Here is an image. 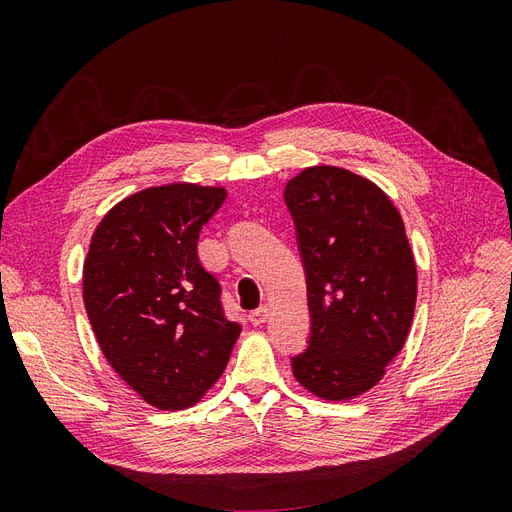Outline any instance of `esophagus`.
I'll return each instance as SVG.
<instances>
[{"label":"esophagus","mask_w":512,"mask_h":512,"mask_svg":"<svg viewBox=\"0 0 512 512\" xmlns=\"http://www.w3.org/2000/svg\"><path fill=\"white\" fill-rule=\"evenodd\" d=\"M267 316H269V309L267 307H258V309H254V312H250V322L254 324V327H258V324L267 322Z\"/></svg>","instance_id":"esophagus-1"}]
</instances>
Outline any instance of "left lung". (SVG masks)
<instances>
[{
    "label": "left lung",
    "mask_w": 512,
    "mask_h": 512,
    "mask_svg": "<svg viewBox=\"0 0 512 512\" xmlns=\"http://www.w3.org/2000/svg\"><path fill=\"white\" fill-rule=\"evenodd\" d=\"M312 331L292 374L322 399L369 391L404 348L416 265L401 215L376 183L312 166L288 181Z\"/></svg>",
    "instance_id": "obj_1"
}]
</instances>
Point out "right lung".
<instances>
[{
	"label": "right lung",
	"instance_id": "obj_1",
	"mask_svg": "<svg viewBox=\"0 0 512 512\" xmlns=\"http://www.w3.org/2000/svg\"><path fill=\"white\" fill-rule=\"evenodd\" d=\"M224 188L170 183L123 198L98 224L83 301L106 361L147 404L188 408L222 376L241 324L198 260Z\"/></svg>",
	"mask_w": 512,
	"mask_h": 512
}]
</instances>
